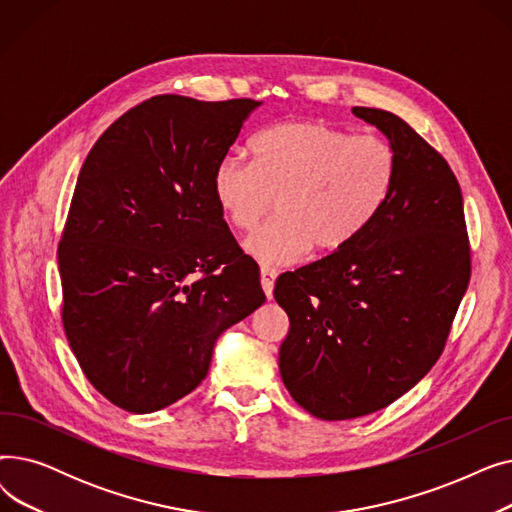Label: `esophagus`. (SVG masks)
<instances>
[{
  "label": "esophagus",
  "instance_id": "34e87169",
  "mask_svg": "<svg viewBox=\"0 0 512 512\" xmlns=\"http://www.w3.org/2000/svg\"><path fill=\"white\" fill-rule=\"evenodd\" d=\"M276 278H278V272L274 270V267H265V265L261 267V286H263V292L267 299H272Z\"/></svg>",
  "mask_w": 512,
  "mask_h": 512
}]
</instances>
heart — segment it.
<instances>
[{
    "label": "heart",
    "mask_w": 512,
    "mask_h": 512,
    "mask_svg": "<svg viewBox=\"0 0 512 512\" xmlns=\"http://www.w3.org/2000/svg\"><path fill=\"white\" fill-rule=\"evenodd\" d=\"M253 161L224 157L213 195L226 220L251 232L276 207L280 215L247 240L263 263L297 261L346 249L386 207L396 153L378 134H351L321 120H284L251 143Z\"/></svg>",
    "instance_id": "1"
}]
</instances>
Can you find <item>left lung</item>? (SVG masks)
<instances>
[{
    "instance_id": "left-lung-1",
    "label": "left lung",
    "mask_w": 512,
    "mask_h": 512,
    "mask_svg": "<svg viewBox=\"0 0 512 512\" xmlns=\"http://www.w3.org/2000/svg\"><path fill=\"white\" fill-rule=\"evenodd\" d=\"M396 153L390 199L342 251L276 280L290 328L280 373L317 419L380 411L440 359L471 278L459 180L448 161L392 112L353 107Z\"/></svg>"
}]
</instances>
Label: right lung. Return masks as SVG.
I'll return each instance as SVG.
<instances>
[{
  "label": "right lung",
  "mask_w": 512,
  "mask_h": 512,
  "mask_svg": "<svg viewBox=\"0 0 512 512\" xmlns=\"http://www.w3.org/2000/svg\"><path fill=\"white\" fill-rule=\"evenodd\" d=\"M257 105L155 95L80 168L58 247L62 324L87 380L128 413L193 392L218 336L265 301L213 195Z\"/></svg>",
  "instance_id": "right-lung-1"
}]
</instances>
